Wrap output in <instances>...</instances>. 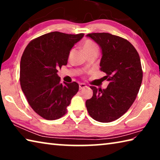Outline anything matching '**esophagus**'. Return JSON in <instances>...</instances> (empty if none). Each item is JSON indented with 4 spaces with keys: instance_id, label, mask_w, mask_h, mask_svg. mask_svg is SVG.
<instances>
[{
    "instance_id": "1",
    "label": "esophagus",
    "mask_w": 160,
    "mask_h": 160,
    "mask_svg": "<svg viewBox=\"0 0 160 160\" xmlns=\"http://www.w3.org/2000/svg\"><path fill=\"white\" fill-rule=\"evenodd\" d=\"M79 88H80V90H82V89L87 88V85L84 83H80L79 85Z\"/></svg>"
}]
</instances>
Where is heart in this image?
I'll list each match as a JSON object with an SVG mask.
<instances>
[{
  "mask_svg": "<svg viewBox=\"0 0 160 160\" xmlns=\"http://www.w3.org/2000/svg\"><path fill=\"white\" fill-rule=\"evenodd\" d=\"M82 48L85 54L92 52V51H98L97 45L91 40H86L82 45Z\"/></svg>",
  "mask_w": 160,
  "mask_h": 160,
  "instance_id": "1",
  "label": "heart"
}]
</instances>
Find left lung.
I'll use <instances>...</instances> for the list:
<instances>
[{"mask_svg": "<svg viewBox=\"0 0 160 160\" xmlns=\"http://www.w3.org/2000/svg\"><path fill=\"white\" fill-rule=\"evenodd\" d=\"M102 50L100 70L107 74L106 89L91 86L93 96L85 105L89 114L97 121L109 123L123 116L134 102L142 80L139 54L128 40L109 33L86 35Z\"/></svg>", "mask_w": 160, "mask_h": 160, "instance_id": "1", "label": "left lung"}]
</instances>
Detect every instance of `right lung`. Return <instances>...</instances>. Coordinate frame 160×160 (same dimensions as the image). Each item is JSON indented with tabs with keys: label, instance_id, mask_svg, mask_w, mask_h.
I'll return each instance as SVG.
<instances>
[{
	"label": "right lung",
	"instance_id": "1",
	"mask_svg": "<svg viewBox=\"0 0 160 160\" xmlns=\"http://www.w3.org/2000/svg\"><path fill=\"white\" fill-rule=\"evenodd\" d=\"M83 37L84 34L50 32L32 40L24 51L20 61L21 88L32 109L42 118L62 117L78 92L76 82L61 83L57 72L67 65L70 51Z\"/></svg>",
	"mask_w": 160,
	"mask_h": 160
}]
</instances>
